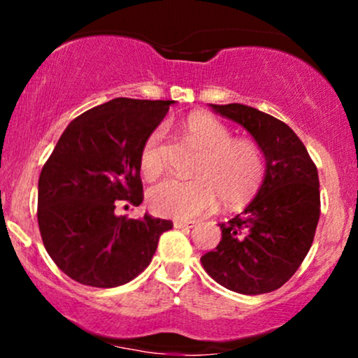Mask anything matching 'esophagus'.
I'll return each instance as SVG.
<instances>
[{
    "label": "esophagus",
    "instance_id": "34e87169",
    "mask_svg": "<svg viewBox=\"0 0 358 358\" xmlns=\"http://www.w3.org/2000/svg\"><path fill=\"white\" fill-rule=\"evenodd\" d=\"M175 229H192L196 225V220H175Z\"/></svg>",
    "mask_w": 358,
    "mask_h": 358
}]
</instances>
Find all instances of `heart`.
Wrapping results in <instances>:
<instances>
[{
  "mask_svg": "<svg viewBox=\"0 0 358 358\" xmlns=\"http://www.w3.org/2000/svg\"><path fill=\"white\" fill-rule=\"evenodd\" d=\"M187 138L202 150L195 178H166L148 192V207L156 215L192 219L217 207H242L259 192L266 173L264 155L252 139L232 138L224 122L207 113H193L183 121ZM165 131L156 127L139 151V170L148 180L165 170Z\"/></svg>",
  "mask_w": 358,
  "mask_h": 358,
  "instance_id": "obj_1",
  "label": "heart"
}]
</instances>
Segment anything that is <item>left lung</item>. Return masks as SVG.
<instances>
[{"label":"left lung","mask_w":358,"mask_h":358,"mask_svg":"<svg viewBox=\"0 0 358 358\" xmlns=\"http://www.w3.org/2000/svg\"><path fill=\"white\" fill-rule=\"evenodd\" d=\"M252 134L266 158V176L245 210L224 224L203 269L241 294L271 293L289 281L313 244L320 219L318 170L289 126L244 104H210Z\"/></svg>","instance_id":"8db88e82"}]
</instances>
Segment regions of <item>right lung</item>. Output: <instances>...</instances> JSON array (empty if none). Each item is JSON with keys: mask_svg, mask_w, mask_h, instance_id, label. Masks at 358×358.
Listing matches in <instances>:
<instances>
[{"mask_svg": "<svg viewBox=\"0 0 358 358\" xmlns=\"http://www.w3.org/2000/svg\"><path fill=\"white\" fill-rule=\"evenodd\" d=\"M173 101L117 97L64 131L38 178V227L48 256L73 281L126 285L155 256L171 220L116 215L118 200L143 202L139 151Z\"/></svg>", "mask_w": 358, "mask_h": 358, "instance_id": "right-lung-1", "label": "right lung"}]
</instances>
